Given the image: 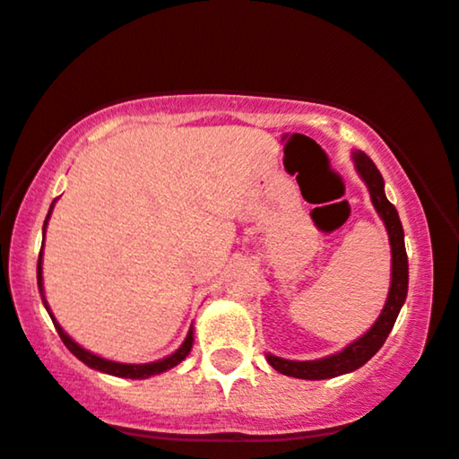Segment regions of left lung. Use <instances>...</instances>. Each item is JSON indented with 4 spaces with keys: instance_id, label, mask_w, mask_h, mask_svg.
<instances>
[{
    "instance_id": "obj_1",
    "label": "left lung",
    "mask_w": 459,
    "mask_h": 459,
    "mask_svg": "<svg viewBox=\"0 0 459 459\" xmlns=\"http://www.w3.org/2000/svg\"><path fill=\"white\" fill-rule=\"evenodd\" d=\"M356 160V169L362 176L364 182L370 190V199L377 213L384 220L387 235H390V246H392V286L390 294H387L385 307L381 311L379 320L373 324V328L367 334L359 336L358 341H353L351 345H347L341 353L334 356L322 358V359H307V362H297V359H283L277 356H266L269 364L275 370H280L281 375L297 377V379H333V377L351 373L367 364L377 351L381 350V345L385 343L387 334L392 333L394 322H396L400 307H403L404 299H407V288H409V260H407V249H404V230L400 224L396 207L387 201L384 193V178H381L379 169L373 160L368 159L364 152L353 154Z\"/></svg>"
}]
</instances>
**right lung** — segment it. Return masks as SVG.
I'll return each instance as SVG.
<instances>
[{
  "label": "right lung",
  "mask_w": 459,
  "mask_h": 459,
  "mask_svg": "<svg viewBox=\"0 0 459 459\" xmlns=\"http://www.w3.org/2000/svg\"><path fill=\"white\" fill-rule=\"evenodd\" d=\"M52 205H55V203H52ZM52 205H50V212H52ZM50 212H48V216H46V222H48ZM46 222H44V230H46ZM38 288H39V294H42V303L50 313V307H48V303H46L44 288H42V252H39V258H38ZM50 317H52V324H55L56 333H59L61 341L65 343L67 350L72 351L78 359H82L86 367L101 370V373H108V375H114V377H125V379H148V377H152V375L165 373V370H169V368L176 367V364L182 362V359L190 353V347H193V328H190L188 334H186V341H184L182 347H179L176 353H171L169 358L159 359V362H150V364H120V362H112V359L100 358V356H95V353L82 350V347H80L78 343H74V341L69 339L65 333H63V328L59 326V324H56L52 313H50Z\"/></svg>",
  "instance_id": "obj_1"
}]
</instances>
